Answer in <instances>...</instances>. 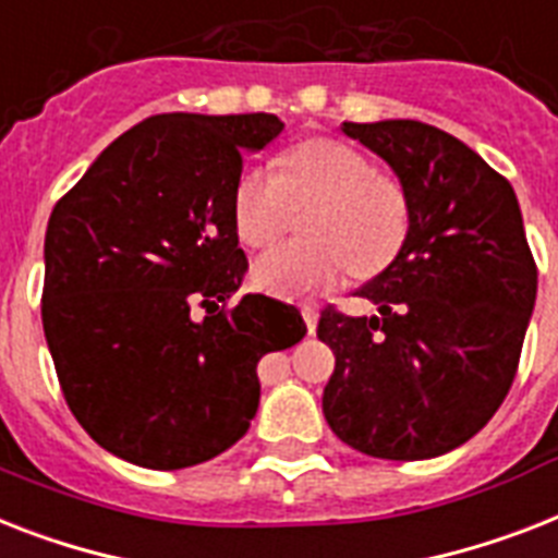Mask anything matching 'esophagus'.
Instances as JSON below:
<instances>
[{"label": "esophagus", "mask_w": 558, "mask_h": 558, "mask_svg": "<svg viewBox=\"0 0 558 558\" xmlns=\"http://www.w3.org/2000/svg\"><path fill=\"white\" fill-rule=\"evenodd\" d=\"M301 315H303V320H306V329H310V332H315V326H318V310H315L312 303H303Z\"/></svg>", "instance_id": "34e87169"}]
</instances>
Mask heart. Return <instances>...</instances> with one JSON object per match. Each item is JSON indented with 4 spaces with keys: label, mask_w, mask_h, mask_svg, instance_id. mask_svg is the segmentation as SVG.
Wrapping results in <instances>:
<instances>
[{
    "label": "heart",
    "mask_w": 558,
    "mask_h": 558,
    "mask_svg": "<svg viewBox=\"0 0 558 558\" xmlns=\"http://www.w3.org/2000/svg\"><path fill=\"white\" fill-rule=\"evenodd\" d=\"M303 234L252 264V283L278 298L332 287L347 266L375 275L410 234V197L396 174L341 140H306L269 169H248L234 189V232L248 248L271 246L287 232L292 208H310Z\"/></svg>",
    "instance_id": "obj_1"
}]
</instances>
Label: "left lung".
<instances>
[{
  "label": "left lung",
  "mask_w": 558,
  "mask_h": 558,
  "mask_svg": "<svg viewBox=\"0 0 558 558\" xmlns=\"http://www.w3.org/2000/svg\"><path fill=\"white\" fill-rule=\"evenodd\" d=\"M343 134L404 183L410 234L355 292L378 315L320 312L318 338L335 352L326 424L373 459H436L505 401L536 303V260L513 185L461 140L418 120L343 122Z\"/></svg>",
  "instance_id": "1"
}]
</instances>
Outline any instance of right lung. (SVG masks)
Segmentation results:
<instances>
[{
    "mask_svg": "<svg viewBox=\"0 0 558 558\" xmlns=\"http://www.w3.org/2000/svg\"><path fill=\"white\" fill-rule=\"evenodd\" d=\"M280 131L275 114L148 117L53 206L43 326L59 387L85 433L137 468L229 450L257 412V361L306 335L301 312L266 294L229 306L248 269L234 232L243 157Z\"/></svg>",
    "mask_w": 558,
    "mask_h": 558,
    "instance_id": "right-lung-1",
    "label": "right lung"
}]
</instances>
